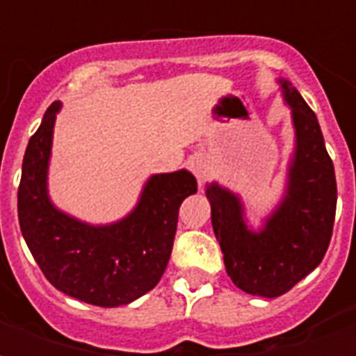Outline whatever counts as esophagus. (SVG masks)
<instances>
[{
	"label": "esophagus",
	"instance_id": "obj_1",
	"mask_svg": "<svg viewBox=\"0 0 356 356\" xmlns=\"http://www.w3.org/2000/svg\"><path fill=\"white\" fill-rule=\"evenodd\" d=\"M193 170H194V175L198 179V183H204L206 179L209 177V163L204 160V158H196L193 162Z\"/></svg>",
	"mask_w": 356,
	"mask_h": 356
}]
</instances>
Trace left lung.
<instances>
[{
  "label": "left lung",
  "instance_id": "left-lung-1",
  "mask_svg": "<svg viewBox=\"0 0 356 356\" xmlns=\"http://www.w3.org/2000/svg\"><path fill=\"white\" fill-rule=\"evenodd\" d=\"M282 88L298 135L282 206L255 234L242 221L234 194L216 183L206 193L227 273L240 290L259 298L282 296L321 265L336 219V173L318 120L291 83L282 81Z\"/></svg>",
  "mask_w": 356,
  "mask_h": 356
}]
</instances>
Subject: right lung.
<instances>
[{
  "label": "right lung",
  "instance_id": "right-lung-1",
  "mask_svg": "<svg viewBox=\"0 0 356 356\" xmlns=\"http://www.w3.org/2000/svg\"><path fill=\"white\" fill-rule=\"evenodd\" d=\"M60 102H53L28 140L19 185V223L35 263L57 290L99 307L131 303L160 282L170 261L179 208L194 194L188 171L154 175L124 221L91 227L51 206L45 173Z\"/></svg>",
  "mask_w": 356,
  "mask_h": 356
}]
</instances>
